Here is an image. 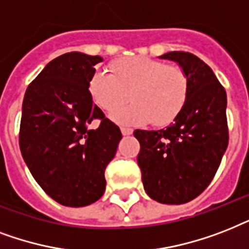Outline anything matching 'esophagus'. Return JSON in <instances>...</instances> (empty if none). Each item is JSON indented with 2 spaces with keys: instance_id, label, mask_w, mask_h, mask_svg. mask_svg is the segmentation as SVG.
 <instances>
[{
  "instance_id": "34e87169",
  "label": "esophagus",
  "mask_w": 249,
  "mask_h": 249,
  "mask_svg": "<svg viewBox=\"0 0 249 249\" xmlns=\"http://www.w3.org/2000/svg\"><path fill=\"white\" fill-rule=\"evenodd\" d=\"M121 131H122V135H124V136H128V135H131L134 132V130H132V128H128V127H121Z\"/></svg>"
}]
</instances>
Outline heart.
<instances>
[{
	"label": "heart",
	"mask_w": 249,
	"mask_h": 249,
	"mask_svg": "<svg viewBox=\"0 0 249 249\" xmlns=\"http://www.w3.org/2000/svg\"><path fill=\"white\" fill-rule=\"evenodd\" d=\"M113 74L97 71L89 80L93 101L110 113L131 98L134 103L113 114L122 124H142L152 121L165 126L174 121L186 105L190 80L186 71L175 65L144 55L115 61Z\"/></svg>",
	"instance_id": "1"
}]
</instances>
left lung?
<instances>
[{
    "instance_id": "1",
    "label": "left lung",
    "mask_w": 249,
    "mask_h": 249,
    "mask_svg": "<svg viewBox=\"0 0 249 249\" xmlns=\"http://www.w3.org/2000/svg\"><path fill=\"white\" fill-rule=\"evenodd\" d=\"M160 58L186 71L190 92L183 110L166 128L136 130L138 165L144 190L162 204H184L197 197L214 178L229 144L226 90L207 63L188 52Z\"/></svg>"
}]
</instances>
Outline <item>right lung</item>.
Returning a JSON list of instances; mask_svg holds the SVG:
<instances>
[{
    "label": "right lung",
    "instance_id": "1",
    "mask_svg": "<svg viewBox=\"0 0 249 249\" xmlns=\"http://www.w3.org/2000/svg\"><path fill=\"white\" fill-rule=\"evenodd\" d=\"M101 61L79 52L59 55L31 82L23 100V160L45 194L65 207H86L103 196L105 169L122 139L90 96L89 80ZM94 119L100 126L90 130Z\"/></svg>",
    "mask_w": 249,
    "mask_h": 249
}]
</instances>
